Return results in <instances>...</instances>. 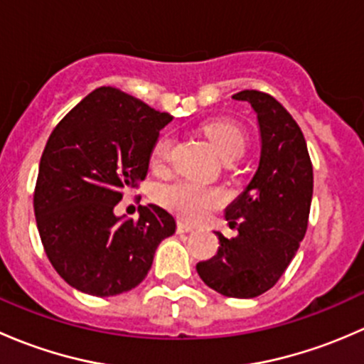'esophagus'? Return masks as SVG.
Masks as SVG:
<instances>
[{
    "label": "esophagus",
    "mask_w": 364,
    "mask_h": 364,
    "mask_svg": "<svg viewBox=\"0 0 364 364\" xmlns=\"http://www.w3.org/2000/svg\"><path fill=\"white\" fill-rule=\"evenodd\" d=\"M196 230V227L190 225V223H185V222H178V232L179 234H185V232H193Z\"/></svg>",
    "instance_id": "34e87169"
}]
</instances>
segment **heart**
I'll return each instance as SVG.
<instances>
[{
    "mask_svg": "<svg viewBox=\"0 0 364 364\" xmlns=\"http://www.w3.org/2000/svg\"><path fill=\"white\" fill-rule=\"evenodd\" d=\"M203 134L209 144L216 149L223 160L236 159L245 149V134L236 123L229 119H213L203 124ZM172 137L168 134H161L151 148V165L161 167L171 155ZM159 200L172 213L192 222H199L205 218L215 208L222 203L220 190L211 186L200 185L196 181L168 183L159 188L156 193Z\"/></svg>",
    "mask_w": 364,
    "mask_h": 364,
    "instance_id": "heart-1",
    "label": "heart"
}]
</instances>
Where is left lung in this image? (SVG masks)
<instances>
[{
    "instance_id": "8db88e82",
    "label": "left lung",
    "mask_w": 364,
    "mask_h": 364,
    "mask_svg": "<svg viewBox=\"0 0 364 364\" xmlns=\"http://www.w3.org/2000/svg\"><path fill=\"white\" fill-rule=\"evenodd\" d=\"M234 100L252 105L260 130V161L252 181L225 209L236 237L220 240L218 252L197 264L213 291L227 297H257L269 291L291 260L308 227L314 167L306 141L287 109L271 95L245 90Z\"/></svg>"
}]
</instances>
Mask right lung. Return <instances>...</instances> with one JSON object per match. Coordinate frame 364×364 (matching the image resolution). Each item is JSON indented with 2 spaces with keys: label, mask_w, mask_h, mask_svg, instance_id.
<instances>
[{
  "label": "right lung",
  "mask_w": 364,
  "mask_h": 364,
  "mask_svg": "<svg viewBox=\"0 0 364 364\" xmlns=\"http://www.w3.org/2000/svg\"><path fill=\"white\" fill-rule=\"evenodd\" d=\"M172 119L116 87L95 90L50 134L33 197L43 250L61 278L91 296L132 291L151 269L176 220L156 204L139 220L114 215L146 178L151 148Z\"/></svg>",
  "instance_id": "obj_1"
}]
</instances>
